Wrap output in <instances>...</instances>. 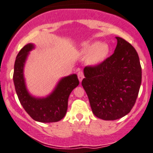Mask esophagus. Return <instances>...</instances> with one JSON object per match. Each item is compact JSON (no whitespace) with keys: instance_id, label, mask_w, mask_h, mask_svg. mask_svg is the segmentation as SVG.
Instances as JSON below:
<instances>
[{"instance_id":"obj_1","label":"esophagus","mask_w":153,"mask_h":153,"mask_svg":"<svg viewBox=\"0 0 153 153\" xmlns=\"http://www.w3.org/2000/svg\"><path fill=\"white\" fill-rule=\"evenodd\" d=\"M77 75H78L79 80V82H81L82 81V79H83V78H84L83 72H82V71H79L78 74H77Z\"/></svg>"}]
</instances>
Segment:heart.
I'll list each match as a JSON object with an SVG mask.
<instances>
[{"label":"heart","instance_id":"b5f03b06","mask_svg":"<svg viewBox=\"0 0 153 153\" xmlns=\"http://www.w3.org/2000/svg\"><path fill=\"white\" fill-rule=\"evenodd\" d=\"M111 48L109 45L99 41L85 44L81 50V53L86 56V63L89 66H98L108 57Z\"/></svg>","mask_w":153,"mask_h":153}]
</instances>
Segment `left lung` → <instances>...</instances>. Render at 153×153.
I'll use <instances>...</instances> for the list:
<instances>
[{"label": "left lung", "instance_id": "1", "mask_svg": "<svg viewBox=\"0 0 153 153\" xmlns=\"http://www.w3.org/2000/svg\"><path fill=\"white\" fill-rule=\"evenodd\" d=\"M114 54L98 66H86L82 87L92 113L105 121L121 118L134 105L142 82V68L136 50L116 37Z\"/></svg>", "mask_w": 153, "mask_h": 153}]
</instances>
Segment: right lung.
Here are the masks:
<instances>
[{"mask_svg": "<svg viewBox=\"0 0 153 153\" xmlns=\"http://www.w3.org/2000/svg\"><path fill=\"white\" fill-rule=\"evenodd\" d=\"M35 48L32 43L26 45L16 58L13 71V83L20 103L26 112L36 121L57 122L64 117L68 108V100L72 90L79 84L74 74L61 78L50 95L36 97L29 92L24 76V68L30 52Z\"/></svg>", "mask_w": 153, "mask_h": 153, "instance_id": "right-lung-1", "label": "right lung"}]
</instances>
